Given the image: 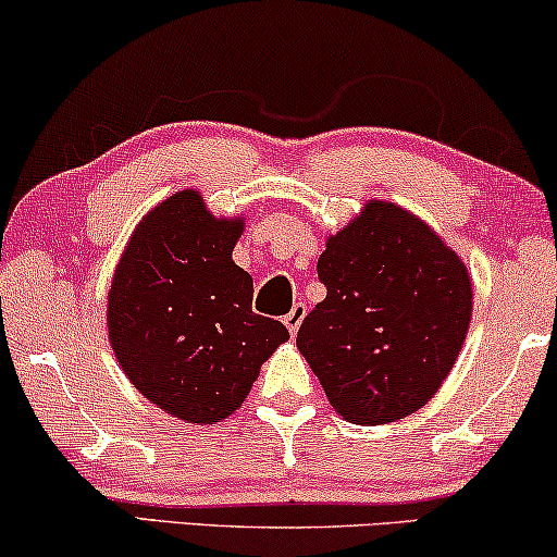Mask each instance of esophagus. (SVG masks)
<instances>
[{"mask_svg":"<svg viewBox=\"0 0 557 557\" xmlns=\"http://www.w3.org/2000/svg\"><path fill=\"white\" fill-rule=\"evenodd\" d=\"M304 317H307V307H304L301 301H299V304H294V309L288 311V314L284 317V324H286L288 334H296V332H299V326H301V322H304Z\"/></svg>","mask_w":557,"mask_h":557,"instance_id":"esophagus-1","label":"esophagus"}]
</instances>
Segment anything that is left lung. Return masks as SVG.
Returning <instances> with one entry per match:
<instances>
[{
	"label": "left lung",
	"instance_id": "left-lung-1",
	"mask_svg": "<svg viewBox=\"0 0 557 557\" xmlns=\"http://www.w3.org/2000/svg\"><path fill=\"white\" fill-rule=\"evenodd\" d=\"M317 271L326 299L296 347L332 408L370 425L423 408L469 332L474 292L459 253L410 210L370 200L326 238Z\"/></svg>",
	"mask_w": 557,
	"mask_h": 557
}]
</instances>
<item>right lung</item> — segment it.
<instances>
[{
    "instance_id": "obj_1",
    "label": "right lung",
    "mask_w": 557,
    "mask_h": 557,
    "mask_svg": "<svg viewBox=\"0 0 557 557\" xmlns=\"http://www.w3.org/2000/svg\"><path fill=\"white\" fill-rule=\"evenodd\" d=\"M243 218H215L180 189L134 227L109 288V342L128 383L185 423H220L288 339L253 311V278L233 261Z\"/></svg>"
}]
</instances>
